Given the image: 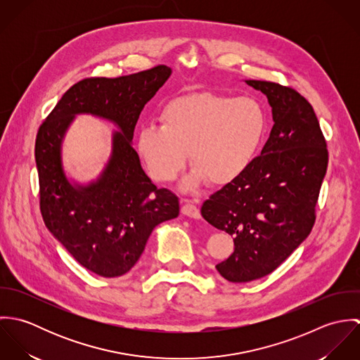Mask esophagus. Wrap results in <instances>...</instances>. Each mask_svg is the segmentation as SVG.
<instances>
[{
	"instance_id": "obj_1",
	"label": "esophagus",
	"mask_w": 360,
	"mask_h": 360,
	"mask_svg": "<svg viewBox=\"0 0 360 360\" xmlns=\"http://www.w3.org/2000/svg\"><path fill=\"white\" fill-rule=\"evenodd\" d=\"M181 213L188 216V217H193V219H200L201 217L198 206L193 204L191 201H186L184 202V205L181 206Z\"/></svg>"
}]
</instances>
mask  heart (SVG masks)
Wrapping results in <instances>:
<instances>
[{"instance_id": "b5f03b06", "label": "heart", "mask_w": 360, "mask_h": 360, "mask_svg": "<svg viewBox=\"0 0 360 360\" xmlns=\"http://www.w3.org/2000/svg\"><path fill=\"white\" fill-rule=\"evenodd\" d=\"M160 124H144L137 151L150 174L172 181L184 169L190 151L194 166L183 181L193 191L210 181L226 186L254 163L266 133V112L257 98L195 93L174 98L160 115Z\"/></svg>"}]
</instances>
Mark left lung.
<instances>
[{
    "mask_svg": "<svg viewBox=\"0 0 360 360\" xmlns=\"http://www.w3.org/2000/svg\"><path fill=\"white\" fill-rule=\"evenodd\" d=\"M245 83L266 96L273 129L251 167L201 207L209 224L233 236L234 252L216 264L231 283L267 276L307 240L328 163L316 113L300 93L271 82Z\"/></svg>",
    "mask_w": 360,
    "mask_h": 360,
    "instance_id": "obj_1",
    "label": "left lung"
}]
</instances>
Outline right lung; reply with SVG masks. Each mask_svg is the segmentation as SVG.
Listing matches in <instances>:
<instances>
[{
  "label": "right lung",
  "mask_w": 360,
  "mask_h": 360,
  "mask_svg": "<svg viewBox=\"0 0 360 360\" xmlns=\"http://www.w3.org/2000/svg\"><path fill=\"white\" fill-rule=\"evenodd\" d=\"M170 75L169 66L159 65L116 79H84L62 96L39 129L34 155L44 223L72 257L98 276L126 274L155 227L180 213L179 198L156 188L131 146L144 105ZM77 114L118 127L103 172L86 185L67 177L61 158L64 136Z\"/></svg>",
  "instance_id": "1"
}]
</instances>
